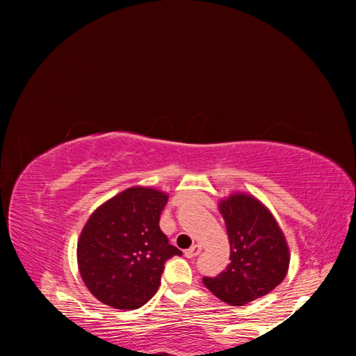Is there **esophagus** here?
<instances>
[{"mask_svg":"<svg viewBox=\"0 0 356 356\" xmlns=\"http://www.w3.org/2000/svg\"><path fill=\"white\" fill-rule=\"evenodd\" d=\"M201 246L200 245H193L190 250H186L185 251V256L188 257V259H193V257H196V256H200V252H201Z\"/></svg>","mask_w":356,"mask_h":356,"instance_id":"1","label":"esophagus"}]
</instances>
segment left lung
Here are the masks:
<instances>
[{"mask_svg":"<svg viewBox=\"0 0 356 356\" xmlns=\"http://www.w3.org/2000/svg\"><path fill=\"white\" fill-rule=\"evenodd\" d=\"M231 256L220 275L204 276L202 282L215 297L232 306L261 298L281 284L289 268L284 234L256 197L232 195L220 202Z\"/></svg>","mask_w":356,"mask_h":356,"instance_id":"8db88e82","label":"left lung"}]
</instances>
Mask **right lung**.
Here are the masks:
<instances>
[{"label": "right lung", "instance_id": "1", "mask_svg": "<svg viewBox=\"0 0 356 356\" xmlns=\"http://www.w3.org/2000/svg\"><path fill=\"white\" fill-rule=\"evenodd\" d=\"M163 191L134 186L95 210L76 246L78 268L95 298L116 309H138L154 297L165 262L182 251L160 229Z\"/></svg>", "mask_w": 356, "mask_h": 356}]
</instances>
